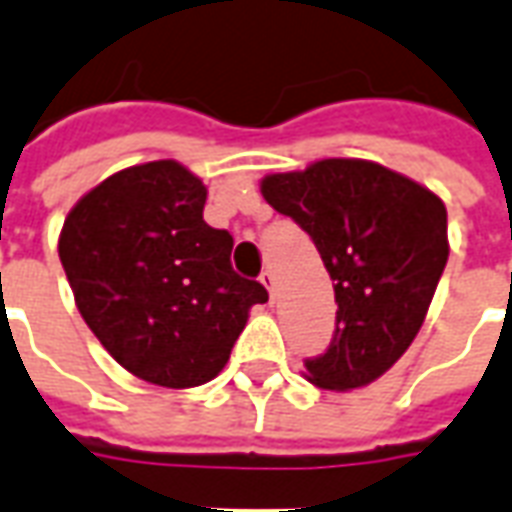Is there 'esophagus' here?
I'll use <instances>...</instances> for the list:
<instances>
[{"label": "esophagus", "mask_w": 512, "mask_h": 512, "mask_svg": "<svg viewBox=\"0 0 512 512\" xmlns=\"http://www.w3.org/2000/svg\"><path fill=\"white\" fill-rule=\"evenodd\" d=\"M260 282H263V285H266V290L268 293H271V299H274V290H277V285H274V274H271V271H263V274H260Z\"/></svg>", "instance_id": "esophagus-1"}]
</instances>
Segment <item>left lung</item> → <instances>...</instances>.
I'll list each match as a JSON object with an SVG mask.
<instances>
[{
    "label": "left lung",
    "instance_id": "8db88e82",
    "mask_svg": "<svg viewBox=\"0 0 512 512\" xmlns=\"http://www.w3.org/2000/svg\"><path fill=\"white\" fill-rule=\"evenodd\" d=\"M260 191L310 235L334 282V337L321 356L304 359L307 378L345 392L384 376L417 337L447 266L444 202L362 158L268 175Z\"/></svg>",
    "mask_w": 512,
    "mask_h": 512
}]
</instances>
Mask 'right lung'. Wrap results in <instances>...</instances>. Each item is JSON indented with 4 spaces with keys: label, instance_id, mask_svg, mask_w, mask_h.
Here are the masks:
<instances>
[{
    "label": "right lung",
    "instance_id": "add662e5",
    "mask_svg": "<svg viewBox=\"0 0 512 512\" xmlns=\"http://www.w3.org/2000/svg\"><path fill=\"white\" fill-rule=\"evenodd\" d=\"M205 197L178 161H150L87 191L60 233L84 323L128 373L169 389L219 376L249 307L268 301L233 271V235L205 224Z\"/></svg>",
    "mask_w": 512,
    "mask_h": 512
}]
</instances>
